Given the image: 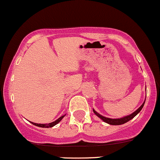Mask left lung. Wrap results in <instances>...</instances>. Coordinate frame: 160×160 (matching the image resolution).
<instances>
[{"label": "left lung", "instance_id": "left-lung-1", "mask_svg": "<svg viewBox=\"0 0 160 160\" xmlns=\"http://www.w3.org/2000/svg\"><path fill=\"white\" fill-rule=\"evenodd\" d=\"M145 102H146V100H145L144 102L142 103V105L140 106V107L138 108L136 111H134L133 113H132V114H129V115L125 116V117L120 118H106V117H104V116H102L101 114H100L99 113L97 112L94 109H93V111L98 118H100L103 121V122H106V123L109 124V125H123V124L129 122V121L132 120L133 118H135V116H136L137 114L140 112V111L142 109L143 106H144V104H145Z\"/></svg>", "mask_w": 160, "mask_h": 160}]
</instances>
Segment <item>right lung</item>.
<instances>
[{
    "label": "right lung",
    "instance_id": "right-lung-1",
    "mask_svg": "<svg viewBox=\"0 0 160 160\" xmlns=\"http://www.w3.org/2000/svg\"><path fill=\"white\" fill-rule=\"evenodd\" d=\"M65 115L66 114L61 116L60 118H59L58 119H56L55 122H51V123H49V124H37V123H34V122H32V124H33V125H35V126L41 127V128H52V127H53V126H55L56 125H57V124L59 123V122H60V121L62 120L64 117H65Z\"/></svg>",
    "mask_w": 160,
    "mask_h": 160
}]
</instances>
